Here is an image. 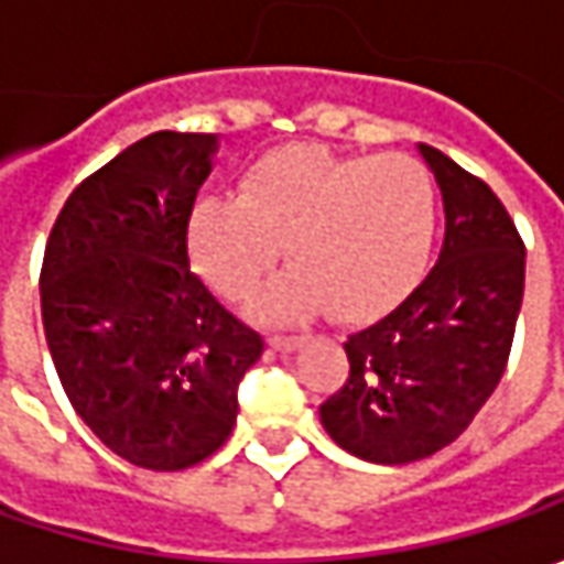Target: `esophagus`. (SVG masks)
I'll return each mask as SVG.
<instances>
[{
	"label": "esophagus",
	"mask_w": 564,
	"mask_h": 564,
	"mask_svg": "<svg viewBox=\"0 0 564 564\" xmlns=\"http://www.w3.org/2000/svg\"><path fill=\"white\" fill-rule=\"evenodd\" d=\"M270 345L275 351H294L297 345H301V338L297 336H270Z\"/></svg>",
	"instance_id": "obj_1"
}]
</instances>
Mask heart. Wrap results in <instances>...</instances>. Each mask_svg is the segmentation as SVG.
Returning a JSON list of instances; mask_svg holds the SVG:
<instances>
[{
	"instance_id": "1",
	"label": "heart",
	"mask_w": 564,
	"mask_h": 564,
	"mask_svg": "<svg viewBox=\"0 0 564 564\" xmlns=\"http://www.w3.org/2000/svg\"><path fill=\"white\" fill-rule=\"evenodd\" d=\"M436 223V185L417 160L285 143L248 165L238 197L209 194L194 206L191 241L206 279L231 297L270 270L285 241L292 267L253 297V311L279 323L326 307L360 319L417 282Z\"/></svg>"
}]
</instances>
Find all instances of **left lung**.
Listing matches in <instances>:
<instances>
[{
    "label": "left lung",
    "mask_w": 564,
    "mask_h": 564,
    "mask_svg": "<svg viewBox=\"0 0 564 564\" xmlns=\"http://www.w3.org/2000/svg\"><path fill=\"white\" fill-rule=\"evenodd\" d=\"M445 204L436 267L373 326L351 333V373L319 404L333 443L408 465L455 443L506 373L524 301V245L509 209L436 147L417 143Z\"/></svg>",
    "instance_id": "1"
}]
</instances>
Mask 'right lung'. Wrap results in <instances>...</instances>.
<instances>
[{"label": "right lung", "instance_id": "right-lung-1", "mask_svg": "<svg viewBox=\"0 0 564 564\" xmlns=\"http://www.w3.org/2000/svg\"><path fill=\"white\" fill-rule=\"evenodd\" d=\"M219 134L156 131L72 191L55 219L40 314L62 389L106 448L147 470L219 452L263 338L191 270L187 223Z\"/></svg>", "mask_w": 564, "mask_h": 564}]
</instances>
